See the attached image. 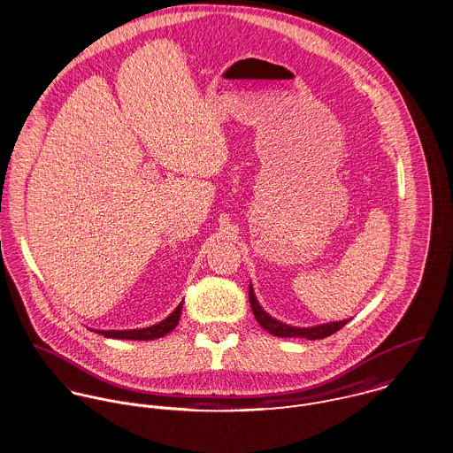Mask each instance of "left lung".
<instances>
[{"instance_id": "left-lung-1", "label": "left lung", "mask_w": 453, "mask_h": 453, "mask_svg": "<svg viewBox=\"0 0 453 453\" xmlns=\"http://www.w3.org/2000/svg\"><path fill=\"white\" fill-rule=\"evenodd\" d=\"M250 305L253 311L255 319L258 321V325L267 330L269 334L276 335V337H285V339H292V337H302V339H309V341H316V339H325L335 332H339L344 325L349 323V319L344 321H335V323H325V325H318V326H311V328H297V326H290L285 323L276 321L274 318H271L255 299L253 290L250 287Z\"/></svg>"}]
</instances>
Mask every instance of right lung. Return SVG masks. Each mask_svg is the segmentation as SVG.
<instances>
[{
  "label": "right lung",
  "mask_w": 453,
  "mask_h": 453,
  "mask_svg": "<svg viewBox=\"0 0 453 453\" xmlns=\"http://www.w3.org/2000/svg\"><path fill=\"white\" fill-rule=\"evenodd\" d=\"M180 311H182V303L177 305V309L166 318L163 319L161 323L157 325H152L150 328H137V330H97L99 334H102L104 337H109V339H130V341H152V339H157V337H163L166 335L168 332H172L177 325H179V319H180Z\"/></svg>",
  "instance_id": "1"
}]
</instances>
